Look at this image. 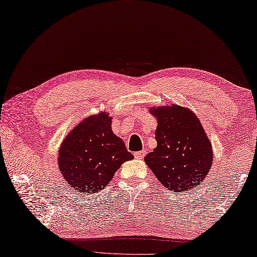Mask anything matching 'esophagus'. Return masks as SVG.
<instances>
[{
    "mask_svg": "<svg viewBox=\"0 0 257 257\" xmlns=\"http://www.w3.org/2000/svg\"><path fill=\"white\" fill-rule=\"evenodd\" d=\"M146 154H147V152H146V151L136 152V153H134V156H136V159H144Z\"/></svg>",
    "mask_w": 257,
    "mask_h": 257,
    "instance_id": "1",
    "label": "esophagus"
}]
</instances>
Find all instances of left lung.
I'll list each match as a JSON object with an SVG mask.
<instances>
[{
  "label": "left lung",
  "instance_id": "1",
  "mask_svg": "<svg viewBox=\"0 0 257 257\" xmlns=\"http://www.w3.org/2000/svg\"><path fill=\"white\" fill-rule=\"evenodd\" d=\"M157 117V147L145 162L162 186L189 191L202 183L212 164V149L197 117L184 106L153 109Z\"/></svg>",
  "mask_w": 257,
  "mask_h": 257
}]
</instances>
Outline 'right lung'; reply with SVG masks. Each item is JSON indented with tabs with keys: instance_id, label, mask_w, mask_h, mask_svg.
<instances>
[{
	"instance_id": "1",
	"label": "right lung",
	"mask_w": 257,
	"mask_h": 257,
	"mask_svg": "<svg viewBox=\"0 0 257 257\" xmlns=\"http://www.w3.org/2000/svg\"><path fill=\"white\" fill-rule=\"evenodd\" d=\"M133 157L112 132L111 117L101 112L86 118L68 134L58 153V167L73 191L97 193Z\"/></svg>"
}]
</instances>
